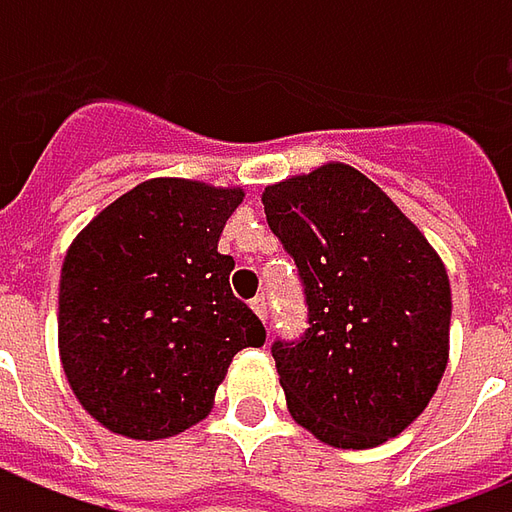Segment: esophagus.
<instances>
[{"label":"esophagus","instance_id":"1","mask_svg":"<svg viewBox=\"0 0 512 512\" xmlns=\"http://www.w3.org/2000/svg\"><path fill=\"white\" fill-rule=\"evenodd\" d=\"M252 308H255V314L266 322V316H269V302H266V297H255V300H252Z\"/></svg>","mask_w":512,"mask_h":512}]
</instances>
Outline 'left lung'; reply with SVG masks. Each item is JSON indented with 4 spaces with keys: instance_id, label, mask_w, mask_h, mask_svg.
Returning <instances> with one entry per match:
<instances>
[{
    "instance_id": "obj_1",
    "label": "left lung",
    "mask_w": 512,
    "mask_h": 512,
    "mask_svg": "<svg viewBox=\"0 0 512 512\" xmlns=\"http://www.w3.org/2000/svg\"><path fill=\"white\" fill-rule=\"evenodd\" d=\"M263 207L308 305V328L271 344L288 409L322 443L381 446L446 373V269L387 193L347 165L271 184Z\"/></svg>"
}]
</instances>
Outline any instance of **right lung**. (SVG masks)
<instances>
[{"instance_id":"1","label":"right lung","mask_w":512,"mask_h":512,"mask_svg":"<svg viewBox=\"0 0 512 512\" xmlns=\"http://www.w3.org/2000/svg\"><path fill=\"white\" fill-rule=\"evenodd\" d=\"M241 190L151 179L69 246L58 347L69 387L106 429L159 440L207 417L232 356L266 328L229 288L218 252Z\"/></svg>"}]
</instances>
